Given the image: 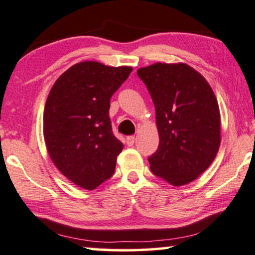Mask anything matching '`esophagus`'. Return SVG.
Listing matches in <instances>:
<instances>
[{
    "label": "esophagus",
    "instance_id": "1",
    "mask_svg": "<svg viewBox=\"0 0 255 255\" xmlns=\"http://www.w3.org/2000/svg\"><path fill=\"white\" fill-rule=\"evenodd\" d=\"M134 141H135L134 135H128V137H127V144L128 146H132V145L134 144Z\"/></svg>",
    "mask_w": 255,
    "mask_h": 255
}]
</instances>
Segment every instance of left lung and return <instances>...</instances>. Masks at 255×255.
Here are the masks:
<instances>
[{"instance_id":"1","label":"left lung","mask_w":255,"mask_h":255,"mask_svg":"<svg viewBox=\"0 0 255 255\" xmlns=\"http://www.w3.org/2000/svg\"><path fill=\"white\" fill-rule=\"evenodd\" d=\"M154 108L158 150L148 157L152 173L173 186L196 180L213 163L221 140L220 110L204 76L185 63L139 68Z\"/></svg>"}]
</instances>
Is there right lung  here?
<instances>
[{"label": "right lung", "mask_w": 255, "mask_h": 255, "mask_svg": "<svg viewBox=\"0 0 255 255\" xmlns=\"http://www.w3.org/2000/svg\"><path fill=\"white\" fill-rule=\"evenodd\" d=\"M131 67L77 63L52 85L43 114V134L52 163L69 180L95 190L115 172L123 143L114 135L110 98Z\"/></svg>", "instance_id": "obj_1"}]
</instances>
